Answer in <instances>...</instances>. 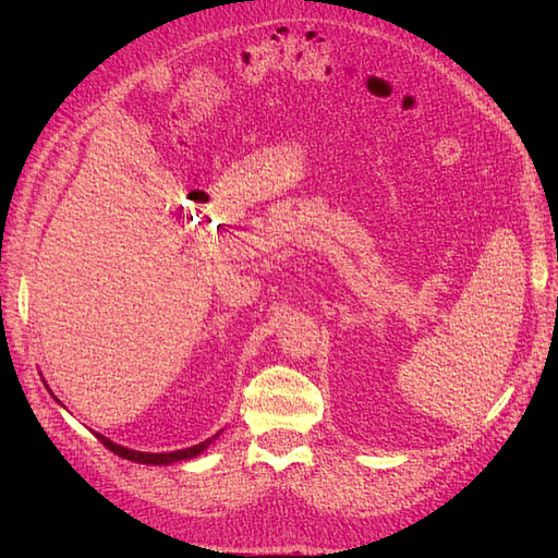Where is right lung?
<instances>
[{
	"instance_id": "obj_1",
	"label": "right lung",
	"mask_w": 558,
	"mask_h": 558,
	"mask_svg": "<svg viewBox=\"0 0 558 558\" xmlns=\"http://www.w3.org/2000/svg\"><path fill=\"white\" fill-rule=\"evenodd\" d=\"M95 437L99 442H102L109 451H113L116 456H121V459H128V461H134V463H146V465H170V463H177V461H189V459H195V456H199L202 451H205L211 440H205L199 442L195 447H189V449H179V451H167V453H148V451H134V449H128V447H121L111 442L109 437L95 433Z\"/></svg>"
}]
</instances>
